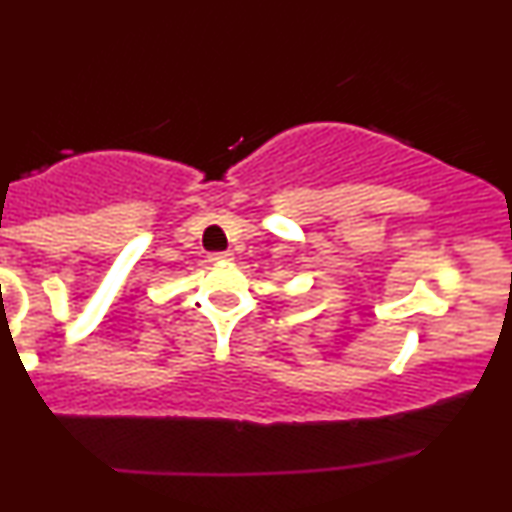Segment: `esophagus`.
<instances>
[{
	"label": "esophagus",
	"mask_w": 512,
	"mask_h": 512,
	"mask_svg": "<svg viewBox=\"0 0 512 512\" xmlns=\"http://www.w3.org/2000/svg\"><path fill=\"white\" fill-rule=\"evenodd\" d=\"M219 260H233L231 252H214V255H209V262H219Z\"/></svg>",
	"instance_id": "obj_1"
}]
</instances>
